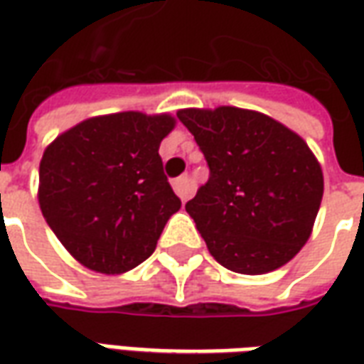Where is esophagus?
Segmentation results:
<instances>
[{
	"label": "esophagus",
	"instance_id": "34e87169",
	"mask_svg": "<svg viewBox=\"0 0 364 364\" xmlns=\"http://www.w3.org/2000/svg\"><path fill=\"white\" fill-rule=\"evenodd\" d=\"M173 189H175V193L179 195V198H181V200H189V198L193 197V191H195V187H193V183H191L189 175H185V177L175 179Z\"/></svg>",
	"mask_w": 364,
	"mask_h": 364
}]
</instances>
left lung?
Masks as SVG:
<instances>
[{"mask_svg": "<svg viewBox=\"0 0 364 364\" xmlns=\"http://www.w3.org/2000/svg\"><path fill=\"white\" fill-rule=\"evenodd\" d=\"M177 119L210 171L185 210L214 259L244 274L289 263L310 237L323 195L320 164L304 140L236 107L185 109Z\"/></svg>", "mask_w": 364, "mask_h": 364, "instance_id": "1", "label": "left lung"}]
</instances>
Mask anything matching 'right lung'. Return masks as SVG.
<instances>
[{
    "label": "right lung",
    "instance_id": "add662e5",
    "mask_svg": "<svg viewBox=\"0 0 364 364\" xmlns=\"http://www.w3.org/2000/svg\"><path fill=\"white\" fill-rule=\"evenodd\" d=\"M173 127L169 114L117 112L83 120L46 148L41 210L82 265L124 273L154 253L181 208L158 151Z\"/></svg>",
    "mask_w": 364,
    "mask_h": 364
}]
</instances>
